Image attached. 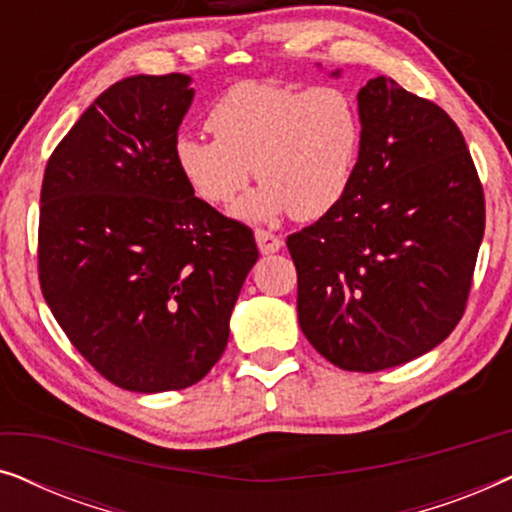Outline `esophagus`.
Returning a JSON list of instances; mask_svg holds the SVG:
<instances>
[{"label": "esophagus", "mask_w": 512, "mask_h": 512, "mask_svg": "<svg viewBox=\"0 0 512 512\" xmlns=\"http://www.w3.org/2000/svg\"><path fill=\"white\" fill-rule=\"evenodd\" d=\"M254 235H256V244H258V249H261V254H275V251L284 247L282 237L272 235V233H268V230L258 228Z\"/></svg>", "instance_id": "obj_1"}]
</instances>
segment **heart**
Segmentation results:
<instances>
[{
  "label": "heart",
  "mask_w": 512,
  "mask_h": 512,
  "mask_svg": "<svg viewBox=\"0 0 512 512\" xmlns=\"http://www.w3.org/2000/svg\"><path fill=\"white\" fill-rule=\"evenodd\" d=\"M205 123L214 139L181 135L174 163L207 205H233L256 174L263 184L235 209L240 219L291 212L312 221L333 212L352 188L363 123L359 104L338 86L237 83L212 104Z\"/></svg>",
  "instance_id": "obj_1"
}]
</instances>
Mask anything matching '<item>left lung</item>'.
I'll list each match as a JSON object with an SVG mask.
<instances>
[{"label":"left lung","instance_id":"8db88e82","mask_svg":"<svg viewBox=\"0 0 512 512\" xmlns=\"http://www.w3.org/2000/svg\"><path fill=\"white\" fill-rule=\"evenodd\" d=\"M359 111L352 188L286 247L305 338L333 366L375 373L431 352L464 317L485 193L438 104L377 76L359 90Z\"/></svg>","mask_w":512,"mask_h":512}]
</instances>
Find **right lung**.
I'll return each instance as SVG.
<instances>
[{"instance_id":"right-lung-1","label":"right lung","mask_w":512,"mask_h":512,"mask_svg":"<svg viewBox=\"0 0 512 512\" xmlns=\"http://www.w3.org/2000/svg\"><path fill=\"white\" fill-rule=\"evenodd\" d=\"M191 76L139 74L83 111L46 163L39 284L69 342L116 387L158 394L221 359L258 261L254 233L174 163Z\"/></svg>"}]
</instances>
